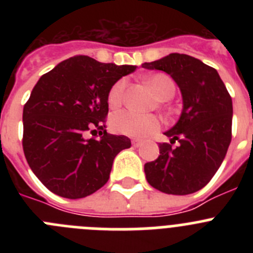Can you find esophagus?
<instances>
[{"label":"esophagus","mask_w":253,"mask_h":253,"mask_svg":"<svg viewBox=\"0 0 253 253\" xmlns=\"http://www.w3.org/2000/svg\"><path fill=\"white\" fill-rule=\"evenodd\" d=\"M140 144H142V140H139V139H131V146L135 147V148H137V147H139Z\"/></svg>","instance_id":"obj_1"}]
</instances>
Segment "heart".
<instances>
[{
	"mask_svg": "<svg viewBox=\"0 0 253 253\" xmlns=\"http://www.w3.org/2000/svg\"><path fill=\"white\" fill-rule=\"evenodd\" d=\"M147 84L151 86L154 95L157 96L158 100H169L175 93V84L169 76L163 73H157L147 77ZM125 87H126V80L122 78L119 81L111 86L109 95H107V102L110 107H118L123 102ZM111 129L119 134H124L128 137L143 138L149 134H153L160 129L161 124L157 116L154 115H140V114L131 113V111L124 110L115 113L110 119Z\"/></svg>",
	"mask_w": 253,
	"mask_h": 253,
	"instance_id": "obj_1",
	"label": "heart"
}]
</instances>
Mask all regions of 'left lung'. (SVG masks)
I'll return each mask as SVG.
<instances>
[{"instance_id":"obj_1","label":"left lung","mask_w":253,"mask_h":253,"mask_svg":"<svg viewBox=\"0 0 253 253\" xmlns=\"http://www.w3.org/2000/svg\"><path fill=\"white\" fill-rule=\"evenodd\" d=\"M143 68L163 71L182 95L180 119L160 143L157 160L144 165L148 184L162 193L187 195L211 180L232 139V97L216 69L187 54L172 53ZM177 140V147L171 144Z\"/></svg>"}]
</instances>
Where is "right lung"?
Instances as JSON below:
<instances>
[{"label":"right lung","mask_w":253,"mask_h":253,"mask_svg":"<svg viewBox=\"0 0 253 253\" xmlns=\"http://www.w3.org/2000/svg\"><path fill=\"white\" fill-rule=\"evenodd\" d=\"M135 68L76 55L39 78L24 106L22 148L51 193L67 199L91 195L107 182L116 154L130 148L125 135L104 130L96 141L86 134L93 127L104 130L111 86Z\"/></svg>","instance_id":"obj_1"}]
</instances>
